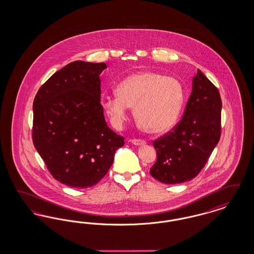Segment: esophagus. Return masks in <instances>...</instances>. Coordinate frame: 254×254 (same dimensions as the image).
Masks as SVG:
<instances>
[{
    "mask_svg": "<svg viewBox=\"0 0 254 254\" xmlns=\"http://www.w3.org/2000/svg\"><path fill=\"white\" fill-rule=\"evenodd\" d=\"M130 142L132 143L133 145H145V140H142V139H132V140H130Z\"/></svg>",
    "mask_w": 254,
    "mask_h": 254,
    "instance_id": "esophagus-1",
    "label": "esophagus"
}]
</instances>
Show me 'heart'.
Returning <instances> with one entry per match:
<instances>
[{"instance_id": "1", "label": "heart", "mask_w": 254, "mask_h": 254, "mask_svg": "<svg viewBox=\"0 0 254 254\" xmlns=\"http://www.w3.org/2000/svg\"><path fill=\"white\" fill-rule=\"evenodd\" d=\"M115 96H105L102 106L116 127L127 121L128 109L145 131L164 132L177 121L183 102L184 88L179 80L152 71L136 73L118 85Z\"/></svg>"}]
</instances>
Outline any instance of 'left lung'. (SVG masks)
Masks as SVG:
<instances>
[{
    "mask_svg": "<svg viewBox=\"0 0 254 254\" xmlns=\"http://www.w3.org/2000/svg\"><path fill=\"white\" fill-rule=\"evenodd\" d=\"M219 90L199 69L183 117L153 141L157 160L150 175L164 184L190 181L204 169L221 137Z\"/></svg>",
    "mask_w": 254,
    "mask_h": 254,
    "instance_id": "obj_1",
    "label": "left lung"
}]
</instances>
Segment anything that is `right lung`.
<instances>
[{
  "instance_id": "1",
  "label": "right lung",
  "mask_w": 254,
  "mask_h": 254,
  "mask_svg": "<svg viewBox=\"0 0 254 254\" xmlns=\"http://www.w3.org/2000/svg\"><path fill=\"white\" fill-rule=\"evenodd\" d=\"M105 63L76 61L42 85L33 102L32 141L54 179L70 188L96 185L125 138L112 131L101 105Z\"/></svg>"
}]
</instances>
